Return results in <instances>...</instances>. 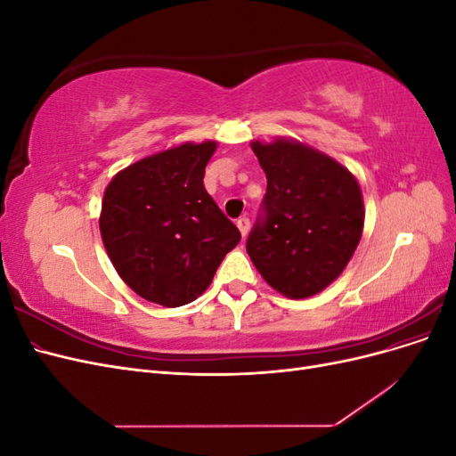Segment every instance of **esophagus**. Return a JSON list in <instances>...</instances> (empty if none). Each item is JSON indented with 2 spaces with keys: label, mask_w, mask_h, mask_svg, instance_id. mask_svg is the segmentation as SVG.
Returning a JSON list of instances; mask_svg holds the SVG:
<instances>
[{
  "label": "esophagus",
  "mask_w": 456,
  "mask_h": 456,
  "mask_svg": "<svg viewBox=\"0 0 456 456\" xmlns=\"http://www.w3.org/2000/svg\"><path fill=\"white\" fill-rule=\"evenodd\" d=\"M238 228H240V232H241V236L245 238L247 236V232H249V226H251V223H249V218L247 216H241V218H238Z\"/></svg>",
  "instance_id": "obj_1"
}]
</instances>
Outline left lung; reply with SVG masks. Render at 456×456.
I'll return each mask as SVG.
<instances>
[{
    "instance_id": "8db88e82",
    "label": "left lung",
    "mask_w": 456,
    "mask_h": 456,
    "mask_svg": "<svg viewBox=\"0 0 456 456\" xmlns=\"http://www.w3.org/2000/svg\"><path fill=\"white\" fill-rule=\"evenodd\" d=\"M266 173L265 218L247 240L255 268L287 298L322 293L346 268L363 233V196L337 159L293 139L253 141Z\"/></svg>"
}]
</instances>
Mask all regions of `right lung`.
<instances>
[{"instance_id":"right-lung-1","label":"right lung","mask_w":456,"mask_h":456,"mask_svg":"<svg viewBox=\"0 0 456 456\" xmlns=\"http://www.w3.org/2000/svg\"><path fill=\"white\" fill-rule=\"evenodd\" d=\"M215 150V141L167 148L119 171L104 190V249L119 278L156 305L196 300L241 240L203 186Z\"/></svg>"}]
</instances>
